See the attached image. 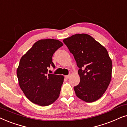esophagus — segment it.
<instances>
[{
	"label": "esophagus",
	"mask_w": 127,
	"mask_h": 127,
	"mask_svg": "<svg viewBox=\"0 0 127 127\" xmlns=\"http://www.w3.org/2000/svg\"><path fill=\"white\" fill-rule=\"evenodd\" d=\"M70 77V75H65V78L66 79H68Z\"/></svg>",
	"instance_id": "esophagus-1"
}]
</instances>
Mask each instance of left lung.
<instances>
[{"label": "left lung", "mask_w": 127, "mask_h": 127, "mask_svg": "<svg viewBox=\"0 0 127 127\" xmlns=\"http://www.w3.org/2000/svg\"><path fill=\"white\" fill-rule=\"evenodd\" d=\"M63 42L79 68L80 82L74 87L76 95L86 102L98 100L106 92L111 79L112 62L107 50L86 33L73 35Z\"/></svg>", "instance_id": "1"}]
</instances>
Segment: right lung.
Listing matches in <instances>:
<instances>
[{
	"mask_svg": "<svg viewBox=\"0 0 127 127\" xmlns=\"http://www.w3.org/2000/svg\"><path fill=\"white\" fill-rule=\"evenodd\" d=\"M63 45L57 39H40L20 59L17 69L18 84L25 96L33 103L50 105L60 95L63 75L48 74V68L50 65L55 67L52 56Z\"/></svg>",
	"mask_w": 127,
	"mask_h": 127,
	"instance_id": "obj_1",
	"label": "right lung"
}]
</instances>
